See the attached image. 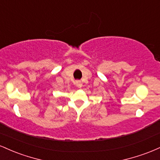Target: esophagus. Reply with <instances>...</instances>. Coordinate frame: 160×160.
Returning a JSON list of instances; mask_svg holds the SVG:
<instances>
[{
	"instance_id": "obj_1",
	"label": "esophagus",
	"mask_w": 160,
	"mask_h": 160,
	"mask_svg": "<svg viewBox=\"0 0 160 160\" xmlns=\"http://www.w3.org/2000/svg\"><path fill=\"white\" fill-rule=\"evenodd\" d=\"M76 86H77V87L81 88L82 87V82L80 81H77L76 82Z\"/></svg>"
}]
</instances>
